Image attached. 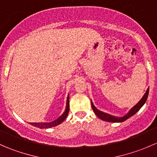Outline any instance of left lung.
Returning a JSON list of instances; mask_svg holds the SVG:
<instances>
[{
    "mask_svg": "<svg viewBox=\"0 0 157 157\" xmlns=\"http://www.w3.org/2000/svg\"><path fill=\"white\" fill-rule=\"evenodd\" d=\"M148 94H149V88L147 89L146 93L144 95L143 97L141 98L140 101L134 105L133 108H131L130 109L129 112L126 114L125 115L122 117H116V116H113V115H111L109 114L105 113V112H102V111L99 110L95 107V105H93V102L91 100V105H92V108H93V112H95L96 115L100 118L101 120H103V121H109V122H123L125 120H127L128 118H129L130 117H131L132 115H135L139 110H140V108L144 105V103L146 102L147 97H148Z\"/></svg>",
    "mask_w": 157,
    "mask_h": 157,
    "instance_id": "1",
    "label": "left lung"
}]
</instances>
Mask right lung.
<instances>
[{"label":"right lung","instance_id":"obj_1","mask_svg":"<svg viewBox=\"0 0 157 157\" xmlns=\"http://www.w3.org/2000/svg\"><path fill=\"white\" fill-rule=\"evenodd\" d=\"M69 112V95L67 96V102H66V108L64 112H63L62 115L60 117H58L57 119H55V121H51V122H34V123H29L30 124H32L33 126H35L36 128H50L52 127H55V126L58 125V124H61L63 121L65 120V118H67V115H68Z\"/></svg>","mask_w":157,"mask_h":157}]
</instances>
